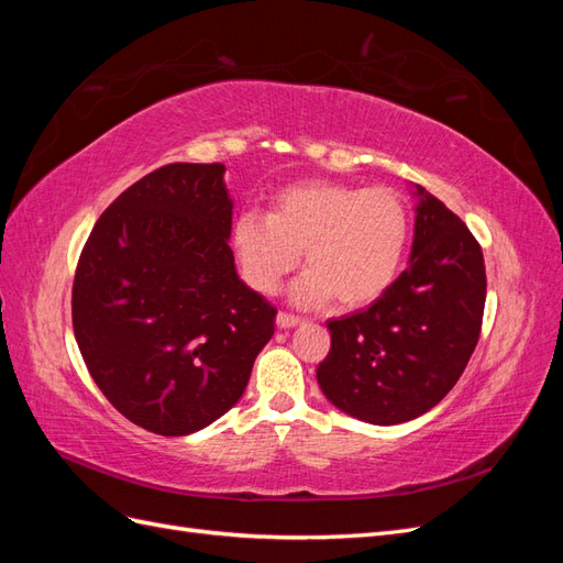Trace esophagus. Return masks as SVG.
I'll return each instance as SVG.
<instances>
[{"mask_svg":"<svg viewBox=\"0 0 563 563\" xmlns=\"http://www.w3.org/2000/svg\"><path fill=\"white\" fill-rule=\"evenodd\" d=\"M298 323H300V317H296V314H288V312L277 314V327L279 329H294V327H298Z\"/></svg>","mask_w":563,"mask_h":563,"instance_id":"34e87169","label":"esophagus"}]
</instances>
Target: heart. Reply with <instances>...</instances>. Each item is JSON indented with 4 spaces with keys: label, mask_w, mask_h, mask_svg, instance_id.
Wrapping results in <instances>:
<instances>
[{
    "label": "heart",
    "mask_w": 563,
    "mask_h": 563,
    "mask_svg": "<svg viewBox=\"0 0 563 563\" xmlns=\"http://www.w3.org/2000/svg\"><path fill=\"white\" fill-rule=\"evenodd\" d=\"M232 249L244 282L275 294L288 272L308 269L291 286L300 308L333 296L343 308H364L397 279L408 244V216L387 187L308 180L282 190L272 213L244 211L232 225Z\"/></svg>",
    "instance_id": "1"
}]
</instances>
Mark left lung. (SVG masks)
Returning a JSON list of instances; mask_svg holds the SVG:
<instances>
[{
    "mask_svg": "<svg viewBox=\"0 0 563 563\" xmlns=\"http://www.w3.org/2000/svg\"><path fill=\"white\" fill-rule=\"evenodd\" d=\"M411 261L364 312L333 319L317 383L335 408L399 424L444 399L470 362L486 302L484 253L467 225L413 185Z\"/></svg>",
    "mask_w": 563,
    "mask_h": 563,
    "instance_id": "1",
    "label": "left lung"
}]
</instances>
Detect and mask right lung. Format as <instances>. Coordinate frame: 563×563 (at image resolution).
Returning a JSON list of instances; mask_svg holds the SVG:
<instances>
[{
  "mask_svg": "<svg viewBox=\"0 0 563 563\" xmlns=\"http://www.w3.org/2000/svg\"><path fill=\"white\" fill-rule=\"evenodd\" d=\"M223 164H166L119 195L79 255L73 327L119 413L162 437L207 428L242 399L277 310L230 249Z\"/></svg>",
  "mask_w": 563,
  "mask_h": 563,
  "instance_id": "obj_1",
  "label": "right lung"
}]
</instances>
